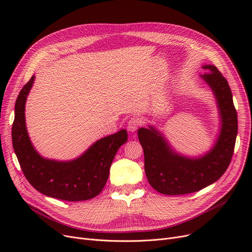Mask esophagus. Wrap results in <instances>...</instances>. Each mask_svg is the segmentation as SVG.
Returning a JSON list of instances; mask_svg holds the SVG:
<instances>
[{"mask_svg": "<svg viewBox=\"0 0 252 252\" xmlns=\"http://www.w3.org/2000/svg\"><path fill=\"white\" fill-rule=\"evenodd\" d=\"M142 124H143V122H142V119H141L140 117H138V116L131 117V118L129 119L128 124H127V129H128L129 131H131V133H133V131H136V130H137V128H138L140 126H142Z\"/></svg>", "mask_w": 252, "mask_h": 252, "instance_id": "obj_1", "label": "esophagus"}]
</instances>
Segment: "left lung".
Here are the masks:
<instances>
[{
	"instance_id": "obj_1",
	"label": "left lung",
	"mask_w": 252,
	"mask_h": 252,
	"mask_svg": "<svg viewBox=\"0 0 252 252\" xmlns=\"http://www.w3.org/2000/svg\"><path fill=\"white\" fill-rule=\"evenodd\" d=\"M207 70L200 77L213 91L220 128L218 139L208 152L188 157L175 151L165 137L153 126L138 129L144 150L145 174L157 192L183 195L199 191L217 182L227 170L234 152L238 131L237 112L227 79L214 65H203Z\"/></svg>"
}]
</instances>
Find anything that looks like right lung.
<instances>
[{
    "label": "right lung",
    "mask_w": 252,
    "mask_h": 252,
    "mask_svg": "<svg viewBox=\"0 0 252 252\" xmlns=\"http://www.w3.org/2000/svg\"><path fill=\"white\" fill-rule=\"evenodd\" d=\"M34 75L20 91L15 103L12 142L23 174L32 186L46 196L66 201H84L103 190L119 147L127 141L126 129L96 141L73 160L43 157L33 147L25 125V102Z\"/></svg>",
    "instance_id": "add662e5"
}]
</instances>
